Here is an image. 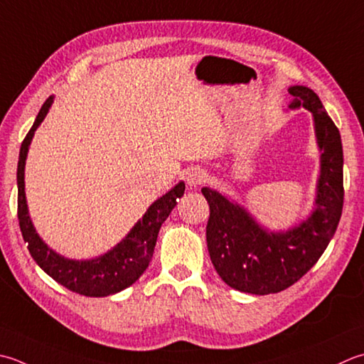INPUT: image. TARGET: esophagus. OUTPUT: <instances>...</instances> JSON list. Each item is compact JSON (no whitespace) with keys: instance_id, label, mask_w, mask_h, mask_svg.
<instances>
[{"instance_id":"34e87169","label":"esophagus","mask_w":364,"mask_h":364,"mask_svg":"<svg viewBox=\"0 0 364 364\" xmlns=\"http://www.w3.org/2000/svg\"><path fill=\"white\" fill-rule=\"evenodd\" d=\"M186 181L189 186H198L206 181V172L202 168H191L186 175Z\"/></svg>"}]
</instances>
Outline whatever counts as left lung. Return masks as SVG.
I'll return each mask as SVG.
<instances>
[{"label": "left lung", "instance_id": "obj_1", "mask_svg": "<svg viewBox=\"0 0 364 364\" xmlns=\"http://www.w3.org/2000/svg\"><path fill=\"white\" fill-rule=\"evenodd\" d=\"M291 109L312 112L322 167L316 210L295 229L269 233L245 208L219 192L202 189L210 205L206 243L213 265L227 286L254 295L277 294L294 286L316 265L338 229L344 203L343 144L336 124L311 88L291 87Z\"/></svg>", "mask_w": 364, "mask_h": 364}]
</instances>
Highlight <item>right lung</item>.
I'll use <instances>...</instances> for the list:
<instances>
[{
  "mask_svg": "<svg viewBox=\"0 0 364 364\" xmlns=\"http://www.w3.org/2000/svg\"><path fill=\"white\" fill-rule=\"evenodd\" d=\"M53 97L50 96L44 105L41 107L34 124L28 131L26 137L21 141L18 167H17V216L18 225L25 243H28V251L36 263L44 272L53 277L69 290L85 296H107L117 291L124 290L144 274L149 262L153 259L156 240L164 220L175 208L176 200L184 194V183L176 186L156 200L144 215L129 235L118 243L110 252L92 260H69L61 257L60 254L53 252L44 241L36 233L30 216H28V206L25 198V161L28 154V146L31 144L36 127L44 119Z\"/></svg>",
  "mask_w": 364,
  "mask_h": 364,
  "instance_id": "1",
  "label": "right lung"
}]
</instances>
